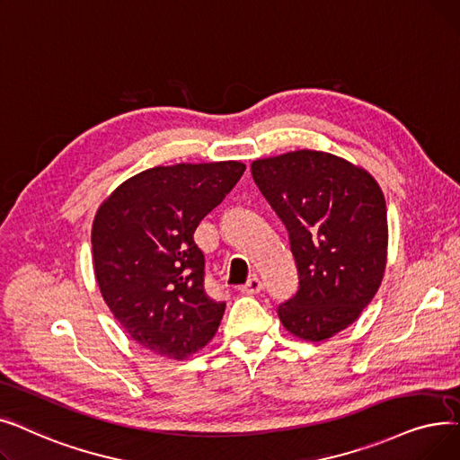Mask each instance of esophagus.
<instances>
[{
  "mask_svg": "<svg viewBox=\"0 0 460 460\" xmlns=\"http://www.w3.org/2000/svg\"><path fill=\"white\" fill-rule=\"evenodd\" d=\"M261 290V280L256 277V275H252L242 288H239V292L242 294H245V296H252V294H258Z\"/></svg>",
  "mask_w": 460,
  "mask_h": 460,
  "instance_id": "obj_1",
  "label": "esophagus"
}]
</instances>
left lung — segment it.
I'll use <instances>...</instances> for the list:
<instances>
[{"label": "left lung", "instance_id": "left-lung-1", "mask_svg": "<svg viewBox=\"0 0 460 460\" xmlns=\"http://www.w3.org/2000/svg\"><path fill=\"white\" fill-rule=\"evenodd\" d=\"M254 183L290 234L297 294L279 307L287 332L320 342L352 325L387 266V208L378 181L342 157L297 149L256 159Z\"/></svg>", "mask_w": 460, "mask_h": 460}]
</instances>
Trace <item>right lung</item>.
Masks as SVG:
<instances>
[{
	"label": "right lung",
	"mask_w": 460,
	"mask_h": 460,
	"mask_svg": "<svg viewBox=\"0 0 460 460\" xmlns=\"http://www.w3.org/2000/svg\"><path fill=\"white\" fill-rule=\"evenodd\" d=\"M245 164L180 163L123 181L92 226L93 270L108 309L140 346L185 359L217 333L226 303L204 288L202 218L243 176Z\"/></svg>",
	"instance_id": "add662e5"
}]
</instances>
